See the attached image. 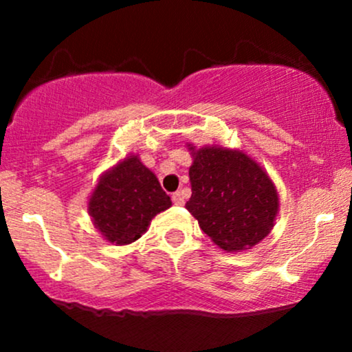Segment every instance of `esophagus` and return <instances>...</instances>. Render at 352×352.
Wrapping results in <instances>:
<instances>
[{"label":"esophagus","instance_id":"34e87169","mask_svg":"<svg viewBox=\"0 0 352 352\" xmlns=\"http://www.w3.org/2000/svg\"><path fill=\"white\" fill-rule=\"evenodd\" d=\"M172 201H173V204H175V205H179V207H182V205L185 204L184 193H182V192H175V193H173V195H172Z\"/></svg>","mask_w":352,"mask_h":352}]
</instances>
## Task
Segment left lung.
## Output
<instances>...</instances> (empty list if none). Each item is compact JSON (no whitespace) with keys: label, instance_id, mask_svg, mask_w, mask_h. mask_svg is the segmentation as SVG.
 Returning <instances> with one entry per match:
<instances>
[{"label":"left lung","instance_id":"8db88e82","mask_svg":"<svg viewBox=\"0 0 352 352\" xmlns=\"http://www.w3.org/2000/svg\"><path fill=\"white\" fill-rule=\"evenodd\" d=\"M192 197L185 208L225 252H243L268 236L280 197L268 172L240 148L187 144Z\"/></svg>","mask_w":352,"mask_h":352}]
</instances>
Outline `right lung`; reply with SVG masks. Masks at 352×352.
I'll use <instances>...</instances> for the list:
<instances>
[{
	"mask_svg": "<svg viewBox=\"0 0 352 352\" xmlns=\"http://www.w3.org/2000/svg\"><path fill=\"white\" fill-rule=\"evenodd\" d=\"M170 207V197L155 173L135 153L104 172L87 199L92 225L104 240L117 246L139 240L152 218Z\"/></svg>",
	"mask_w": 352,
	"mask_h": 352,
	"instance_id": "obj_1",
	"label": "right lung"
}]
</instances>
